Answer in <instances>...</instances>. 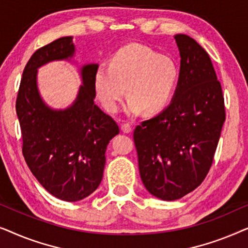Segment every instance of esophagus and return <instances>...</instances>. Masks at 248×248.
Wrapping results in <instances>:
<instances>
[{"label":"esophagus","mask_w":248,"mask_h":248,"mask_svg":"<svg viewBox=\"0 0 248 248\" xmlns=\"http://www.w3.org/2000/svg\"><path fill=\"white\" fill-rule=\"evenodd\" d=\"M121 130L124 132V133H131L132 132V126L130 124H127V123H125V124H122V126H121Z\"/></svg>","instance_id":"34e87169"}]
</instances>
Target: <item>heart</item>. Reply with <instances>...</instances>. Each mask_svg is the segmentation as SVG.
<instances>
[{"label": "heart", "mask_w": 248, "mask_h": 248, "mask_svg": "<svg viewBox=\"0 0 248 248\" xmlns=\"http://www.w3.org/2000/svg\"><path fill=\"white\" fill-rule=\"evenodd\" d=\"M179 76V64L172 56L130 44L115 54L110 64L98 66L94 89L109 113L118 110L127 90L130 99L125 113L134 117L143 110L155 114L164 109L177 87Z\"/></svg>", "instance_id": "heart-1"}]
</instances>
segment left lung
Listing matches in <instances>:
<instances>
[{
    "mask_svg": "<svg viewBox=\"0 0 248 248\" xmlns=\"http://www.w3.org/2000/svg\"><path fill=\"white\" fill-rule=\"evenodd\" d=\"M181 76L174 98L157 116L135 127L133 139L145 188L175 201L208 175L226 120L220 81L208 53L189 36H175Z\"/></svg>",
    "mask_w": 248,
    "mask_h": 248,
    "instance_id": "8db88e82",
    "label": "left lung"
}]
</instances>
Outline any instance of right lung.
I'll return each instance as SVG.
<instances>
[{
  "instance_id": "add662e5",
  "label": "right lung",
  "mask_w": 248,
  "mask_h": 248,
  "mask_svg": "<svg viewBox=\"0 0 248 248\" xmlns=\"http://www.w3.org/2000/svg\"><path fill=\"white\" fill-rule=\"evenodd\" d=\"M74 54L72 37H62L32 54L23 70L16 110L22 137V155L33 176L55 198L80 201L99 186L107 144L120 128L94 104L97 64L82 67L83 86L72 106L47 107L37 89V69Z\"/></svg>"
}]
</instances>
